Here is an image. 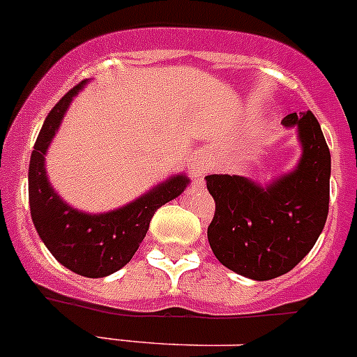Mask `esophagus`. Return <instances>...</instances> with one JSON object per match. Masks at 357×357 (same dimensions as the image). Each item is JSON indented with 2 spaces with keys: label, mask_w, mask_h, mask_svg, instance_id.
Wrapping results in <instances>:
<instances>
[{
  "label": "esophagus",
  "mask_w": 357,
  "mask_h": 357,
  "mask_svg": "<svg viewBox=\"0 0 357 357\" xmlns=\"http://www.w3.org/2000/svg\"><path fill=\"white\" fill-rule=\"evenodd\" d=\"M211 164H213V157H211V153L206 150V148H200V150H195L191 159L188 160V169L193 173L195 178H202V176L209 172Z\"/></svg>",
  "instance_id": "obj_1"
}]
</instances>
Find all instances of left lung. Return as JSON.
<instances>
[{
  "mask_svg": "<svg viewBox=\"0 0 357 357\" xmlns=\"http://www.w3.org/2000/svg\"><path fill=\"white\" fill-rule=\"evenodd\" d=\"M298 128L302 159L268 188L239 175L206 176L216 209L207 239L216 259L254 280L288 273L314 247L329 213L331 153L311 110L288 114Z\"/></svg>",
  "mask_w": 357,
  "mask_h": 357,
  "instance_id": "1",
  "label": "left lung"
}]
</instances>
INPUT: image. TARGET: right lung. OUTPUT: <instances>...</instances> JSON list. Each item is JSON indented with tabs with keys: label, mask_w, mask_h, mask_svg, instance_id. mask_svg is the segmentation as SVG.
I'll use <instances>...</instances> for the list:
<instances>
[{
	"label": "right lung",
	"mask_w": 357,
	"mask_h": 357,
	"mask_svg": "<svg viewBox=\"0 0 357 357\" xmlns=\"http://www.w3.org/2000/svg\"><path fill=\"white\" fill-rule=\"evenodd\" d=\"M84 84L85 80L62 96L40 128L28 168V198L37 234L53 257L78 275L98 279L118 272L134 257L155 211L178 197L189 181L184 175L173 176L144 197L107 214L78 213L62 202L48 182L44 155L69 102Z\"/></svg>",
	"instance_id": "obj_1"
}]
</instances>
